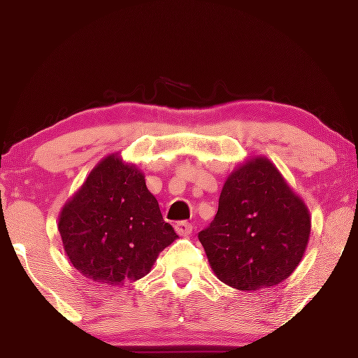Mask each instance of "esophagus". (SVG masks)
Here are the masks:
<instances>
[{
	"label": "esophagus",
	"instance_id": "34e87169",
	"mask_svg": "<svg viewBox=\"0 0 358 358\" xmlns=\"http://www.w3.org/2000/svg\"><path fill=\"white\" fill-rule=\"evenodd\" d=\"M174 229L180 236H187L192 234V225H190L189 222H178V224L174 225Z\"/></svg>",
	"mask_w": 358,
	"mask_h": 358
}]
</instances>
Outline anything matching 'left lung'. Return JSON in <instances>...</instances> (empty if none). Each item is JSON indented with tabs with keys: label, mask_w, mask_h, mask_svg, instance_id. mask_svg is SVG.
<instances>
[{
	"label": "left lung",
	"mask_w": 358,
	"mask_h": 358,
	"mask_svg": "<svg viewBox=\"0 0 358 358\" xmlns=\"http://www.w3.org/2000/svg\"><path fill=\"white\" fill-rule=\"evenodd\" d=\"M310 217L266 157L240 164L225 180L219 210L199 231L213 273L240 291L285 281L304 257Z\"/></svg>",
	"instance_id": "left-lung-1"
}]
</instances>
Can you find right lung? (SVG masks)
Returning <instances> with one entry per match:
<instances>
[{
    "mask_svg": "<svg viewBox=\"0 0 358 358\" xmlns=\"http://www.w3.org/2000/svg\"><path fill=\"white\" fill-rule=\"evenodd\" d=\"M59 234L73 268L108 286L136 281L178 238L164 222L145 174L106 156L62 207Z\"/></svg>",
    "mask_w": 358,
    "mask_h": 358,
    "instance_id": "add662e5",
    "label": "right lung"
}]
</instances>
